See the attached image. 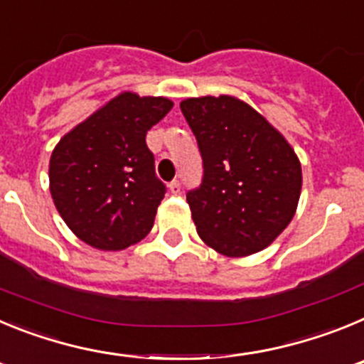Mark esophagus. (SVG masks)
<instances>
[{"label": "esophagus", "instance_id": "34e87169", "mask_svg": "<svg viewBox=\"0 0 364 364\" xmlns=\"http://www.w3.org/2000/svg\"><path fill=\"white\" fill-rule=\"evenodd\" d=\"M180 189H182V186H180V182H178V180H173L171 184H169V191H171L173 195H178V193H180Z\"/></svg>", "mask_w": 364, "mask_h": 364}]
</instances>
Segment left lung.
I'll return each mask as SVG.
<instances>
[{
    "mask_svg": "<svg viewBox=\"0 0 364 364\" xmlns=\"http://www.w3.org/2000/svg\"><path fill=\"white\" fill-rule=\"evenodd\" d=\"M180 109L204 167L202 184L186 195L198 237L228 257L264 250L297 210L302 173L295 151L233 96L188 98Z\"/></svg>",
    "mask_w": 364,
    "mask_h": 364,
    "instance_id": "left-lung-1",
    "label": "left lung"
}]
</instances>
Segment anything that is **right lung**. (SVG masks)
I'll return each mask as SVG.
<instances>
[{
	"instance_id": "obj_1",
	"label": "right lung",
	"mask_w": 364,
	"mask_h": 364,
	"mask_svg": "<svg viewBox=\"0 0 364 364\" xmlns=\"http://www.w3.org/2000/svg\"><path fill=\"white\" fill-rule=\"evenodd\" d=\"M171 107L162 96L122 92L54 147V205L89 246L117 252L140 242L153 228L166 184L154 173L146 134Z\"/></svg>"
}]
</instances>
